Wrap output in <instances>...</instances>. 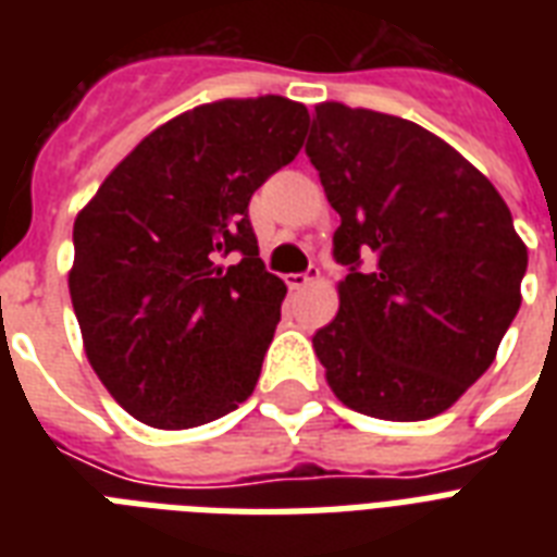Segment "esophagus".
<instances>
[{"instance_id":"obj_1","label":"esophagus","mask_w":557,"mask_h":557,"mask_svg":"<svg viewBox=\"0 0 557 557\" xmlns=\"http://www.w3.org/2000/svg\"><path fill=\"white\" fill-rule=\"evenodd\" d=\"M318 277H321V269H318V265H309V269L300 271V274H288L286 283H288V288H292V292H300V288H306L309 283H314Z\"/></svg>"}]
</instances>
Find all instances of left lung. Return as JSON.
Masks as SVG:
<instances>
[{
    "instance_id": "obj_1",
    "label": "left lung",
    "mask_w": 557,
    "mask_h": 557,
    "mask_svg": "<svg viewBox=\"0 0 557 557\" xmlns=\"http://www.w3.org/2000/svg\"><path fill=\"white\" fill-rule=\"evenodd\" d=\"M306 156L341 225L335 321L314 332L332 393L387 422L448 410L520 309L527 245L488 178L405 117L314 107Z\"/></svg>"
}]
</instances>
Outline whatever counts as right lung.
Segmentation results:
<instances>
[{
  "instance_id": "obj_1",
  "label": "right lung",
  "mask_w": 557,
  "mask_h": 557,
  "mask_svg": "<svg viewBox=\"0 0 557 557\" xmlns=\"http://www.w3.org/2000/svg\"><path fill=\"white\" fill-rule=\"evenodd\" d=\"M306 126L304 103L280 95L196 107L147 135L74 219L83 347L138 422L185 431L257 387L286 283L262 265L248 201L295 161Z\"/></svg>"
}]
</instances>
